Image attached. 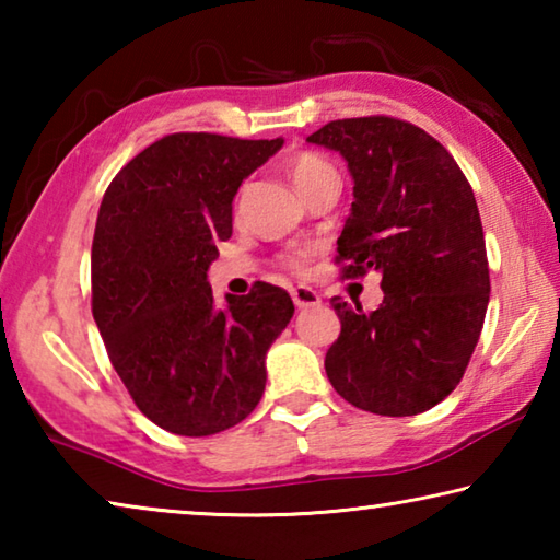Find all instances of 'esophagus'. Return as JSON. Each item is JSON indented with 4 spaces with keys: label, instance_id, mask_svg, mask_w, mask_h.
<instances>
[{
    "label": "esophagus",
    "instance_id": "34e87169",
    "mask_svg": "<svg viewBox=\"0 0 560 560\" xmlns=\"http://www.w3.org/2000/svg\"><path fill=\"white\" fill-rule=\"evenodd\" d=\"M291 299H293V303H296L299 308H311V306H318V303H320L318 293L314 289H308V287H296V289H293L291 291Z\"/></svg>",
    "mask_w": 560,
    "mask_h": 560
}]
</instances>
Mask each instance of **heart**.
I'll return each mask as SVG.
<instances>
[{"mask_svg": "<svg viewBox=\"0 0 560 560\" xmlns=\"http://www.w3.org/2000/svg\"><path fill=\"white\" fill-rule=\"evenodd\" d=\"M289 173H291V179L296 183L299 189H306L308 185L318 183L320 177H328V175H336L334 165L328 163V160H324L320 155H314V153H301L291 160L289 165ZM289 267L293 269H303L306 267V252H296L291 254L289 257Z\"/></svg>", "mask_w": 560, "mask_h": 560, "instance_id": "1", "label": "heart"}]
</instances>
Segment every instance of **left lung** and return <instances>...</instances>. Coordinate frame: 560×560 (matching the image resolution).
Returning <instances> with one entry per match:
<instances>
[{"instance_id": "8db88e82", "label": "left lung", "mask_w": 560, "mask_h": 560, "mask_svg": "<svg viewBox=\"0 0 560 560\" xmlns=\"http://www.w3.org/2000/svg\"><path fill=\"white\" fill-rule=\"evenodd\" d=\"M348 163L353 205L338 236L346 277L381 273L383 303L334 299L340 336L326 353L336 393L360 410L407 417L459 385L489 306L487 246L459 165L412 122L334 120L306 138Z\"/></svg>"}]
</instances>
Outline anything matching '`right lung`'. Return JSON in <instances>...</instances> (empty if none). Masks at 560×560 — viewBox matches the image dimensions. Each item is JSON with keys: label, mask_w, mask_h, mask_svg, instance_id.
<instances>
[{"label": "right lung", "mask_w": 560, "mask_h": 560, "mask_svg": "<svg viewBox=\"0 0 560 560\" xmlns=\"http://www.w3.org/2000/svg\"><path fill=\"white\" fill-rule=\"evenodd\" d=\"M281 145L175 132L132 158L103 195L93 318L138 410L173 434L230 430L264 395L267 350L293 301L257 281L217 306L207 271L232 236L236 189Z\"/></svg>", "instance_id": "right-lung-1"}]
</instances>
